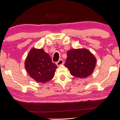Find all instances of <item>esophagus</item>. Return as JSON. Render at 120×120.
<instances>
[{
    "label": "esophagus",
    "mask_w": 120,
    "mask_h": 120,
    "mask_svg": "<svg viewBox=\"0 0 120 120\" xmlns=\"http://www.w3.org/2000/svg\"><path fill=\"white\" fill-rule=\"evenodd\" d=\"M64 64V62H63V60L62 59H60V60H59L56 63L57 65V66H60V65H62V64Z\"/></svg>",
    "instance_id": "esophagus-1"
}]
</instances>
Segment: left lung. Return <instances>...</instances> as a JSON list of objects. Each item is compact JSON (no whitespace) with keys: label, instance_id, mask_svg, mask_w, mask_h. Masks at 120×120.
Returning a JSON list of instances; mask_svg holds the SVG:
<instances>
[{"label":"left lung","instance_id":"obj_1","mask_svg":"<svg viewBox=\"0 0 120 120\" xmlns=\"http://www.w3.org/2000/svg\"><path fill=\"white\" fill-rule=\"evenodd\" d=\"M96 61L95 56L87 49H71L67 52V59L64 65L73 76L85 78L93 72Z\"/></svg>","mask_w":120,"mask_h":120}]
</instances>
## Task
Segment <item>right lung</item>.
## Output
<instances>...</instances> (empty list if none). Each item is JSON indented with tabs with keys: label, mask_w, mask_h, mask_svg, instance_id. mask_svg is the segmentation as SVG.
I'll use <instances>...</instances> for the list:
<instances>
[{
	"label": "right lung",
	"mask_w": 120,
	"mask_h": 120,
	"mask_svg": "<svg viewBox=\"0 0 120 120\" xmlns=\"http://www.w3.org/2000/svg\"><path fill=\"white\" fill-rule=\"evenodd\" d=\"M29 75L38 82L45 83L53 78L57 65L51 60L49 54L42 49L33 48L25 62Z\"/></svg>",
	"instance_id": "1"
}]
</instances>
